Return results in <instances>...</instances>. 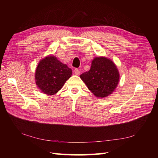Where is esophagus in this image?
<instances>
[{"mask_svg": "<svg viewBox=\"0 0 158 158\" xmlns=\"http://www.w3.org/2000/svg\"><path fill=\"white\" fill-rule=\"evenodd\" d=\"M74 71V73H75L76 75H79L80 73V71L78 69H75Z\"/></svg>", "mask_w": 158, "mask_h": 158, "instance_id": "34e87169", "label": "esophagus"}]
</instances>
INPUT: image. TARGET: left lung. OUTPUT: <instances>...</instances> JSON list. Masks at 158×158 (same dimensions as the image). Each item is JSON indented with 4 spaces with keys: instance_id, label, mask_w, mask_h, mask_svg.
Wrapping results in <instances>:
<instances>
[{
    "instance_id": "8db88e82",
    "label": "left lung",
    "mask_w": 158,
    "mask_h": 158,
    "mask_svg": "<svg viewBox=\"0 0 158 158\" xmlns=\"http://www.w3.org/2000/svg\"><path fill=\"white\" fill-rule=\"evenodd\" d=\"M80 78L95 96L104 98L111 94L119 80L116 66L106 57H96L90 70L80 75Z\"/></svg>"
}]
</instances>
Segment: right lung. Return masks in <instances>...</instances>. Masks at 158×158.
<instances>
[{"instance_id":"1","label":"right lung","mask_w":158,"mask_h":158,"mask_svg":"<svg viewBox=\"0 0 158 158\" xmlns=\"http://www.w3.org/2000/svg\"><path fill=\"white\" fill-rule=\"evenodd\" d=\"M72 70L56 57L49 56L42 59L35 71L36 84L43 92L53 95L58 92L72 75Z\"/></svg>"}]
</instances>
